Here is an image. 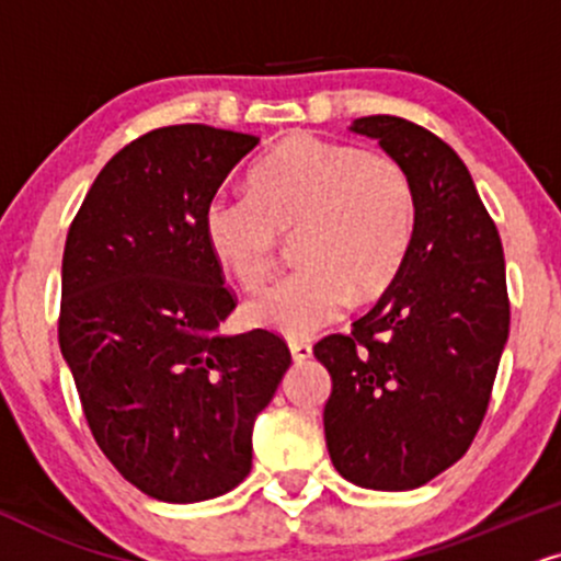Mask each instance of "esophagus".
<instances>
[{
    "mask_svg": "<svg viewBox=\"0 0 561 561\" xmlns=\"http://www.w3.org/2000/svg\"><path fill=\"white\" fill-rule=\"evenodd\" d=\"M288 348H291V356H294V362H307L309 356H312V343H307V341H291L288 343Z\"/></svg>",
    "mask_w": 561,
    "mask_h": 561,
    "instance_id": "34e87169",
    "label": "esophagus"
}]
</instances>
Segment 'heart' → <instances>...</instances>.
Here are the masks:
<instances>
[{
  "mask_svg": "<svg viewBox=\"0 0 561 561\" xmlns=\"http://www.w3.org/2000/svg\"><path fill=\"white\" fill-rule=\"evenodd\" d=\"M296 233L291 270L244 304L254 328L304 337L341 320L351 301L390 288L416 231V192L396 158L299 133L254 163L249 192L216 195L205 237L241 286L257 288Z\"/></svg>",
  "mask_w": 561,
  "mask_h": 561,
  "instance_id": "obj_1",
  "label": "heart"
}]
</instances>
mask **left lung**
Returning a JSON list of instances; mask_svg holds the SVG:
<instances>
[{
  "label": "left lung",
  "instance_id": "1",
  "mask_svg": "<svg viewBox=\"0 0 561 561\" xmlns=\"http://www.w3.org/2000/svg\"><path fill=\"white\" fill-rule=\"evenodd\" d=\"M411 176L416 231L398 278L351 333L322 337L333 377L324 439L343 479L379 492L424 486L468 453L486 416L510 299L502 239L466 163L400 116H362Z\"/></svg>",
  "mask_w": 561,
  "mask_h": 561
}]
</instances>
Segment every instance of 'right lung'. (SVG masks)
Here are the masks:
<instances>
[{
	"instance_id": "add662e5",
	"label": "right lung",
	"mask_w": 561,
	"mask_h": 561,
	"mask_svg": "<svg viewBox=\"0 0 561 561\" xmlns=\"http://www.w3.org/2000/svg\"><path fill=\"white\" fill-rule=\"evenodd\" d=\"M260 137L174 124L101 169L61 257L59 348L93 439L142 494L203 502L252 468V426L291 366L280 335H220L237 307L205 207Z\"/></svg>"
}]
</instances>
